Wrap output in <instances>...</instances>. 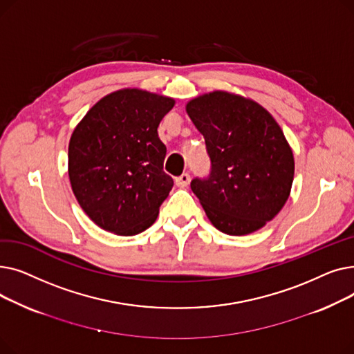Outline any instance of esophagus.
<instances>
[{
  "label": "esophagus",
  "mask_w": 354,
  "mask_h": 354,
  "mask_svg": "<svg viewBox=\"0 0 354 354\" xmlns=\"http://www.w3.org/2000/svg\"><path fill=\"white\" fill-rule=\"evenodd\" d=\"M189 180H191V176H189V174H182L180 176H178V178H175V182H176V185L179 188H187L188 185H189Z\"/></svg>",
  "instance_id": "obj_1"
}]
</instances>
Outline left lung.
Masks as SVG:
<instances>
[{"instance_id": "obj_1", "label": "left lung", "mask_w": 354, "mask_h": 354, "mask_svg": "<svg viewBox=\"0 0 354 354\" xmlns=\"http://www.w3.org/2000/svg\"><path fill=\"white\" fill-rule=\"evenodd\" d=\"M203 135L211 162L208 176L191 189L212 225L228 235L263 228L288 199L294 158L281 127L258 103L214 91L187 104Z\"/></svg>"}]
</instances>
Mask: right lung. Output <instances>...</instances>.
I'll return each instance as SVG.
<instances>
[{
	"label": "right lung",
	"instance_id": "add662e5",
	"mask_svg": "<svg viewBox=\"0 0 354 354\" xmlns=\"http://www.w3.org/2000/svg\"><path fill=\"white\" fill-rule=\"evenodd\" d=\"M174 99L124 88L93 106L68 145V176L80 207L96 225L136 235L156 221L174 179L158 126Z\"/></svg>",
	"mask_w": 354,
	"mask_h": 354
}]
</instances>
